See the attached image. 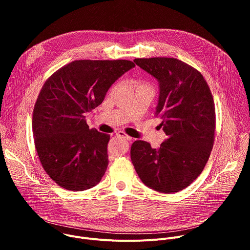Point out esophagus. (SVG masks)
I'll list each match as a JSON object with an SVG mask.
<instances>
[{
  "label": "esophagus",
  "instance_id": "1",
  "mask_svg": "<svg viewBox=\"0 0 250 250\" xmlns=\"http://www.w3.org/2000/svg\"><path fill=\"white\" fill-rule=\"evenodd\" d=\"M117 135L119 136V137H121V138H124V139H125V140H131V137L130 136H128L127 134H125L124 131H118V133H117Z\"/></svg>",
  "mask_w": 250,
  "mask_h": 250
}]
</instances>
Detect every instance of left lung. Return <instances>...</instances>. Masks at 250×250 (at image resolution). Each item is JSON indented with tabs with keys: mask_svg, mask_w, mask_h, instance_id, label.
Masks as SVG:
<instances>
[{
	"mask_svg": "<svg viewBox=\"0 0 250 250\" xmlns=\"http://www.w3.org/2000/svg\"><path fill=\"white\" fill-rule=\"evenodd\" d=\"M133 62L158 81L155 114L165 140L159 148L134 141L130 158L145 185L160 193L188 187L202 173L213 146L215 103L203 75L185 62L167 57L136 58Z\"/></svg>",
	"mask_w": 250,
	"mask_h": 250,
	"instance_id": "1",
	"label": "left lung"
}]
</instances>
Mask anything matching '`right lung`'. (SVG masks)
Masks as SVG:
<instances>
[{"label": "right lung", "mask_w": 250, "mask_h": 250, "mask_svg": "<svg viewBox=\"0 0 250 250\" xmlns=\"http://www.w3.org/2000/svg\"><path fill=\"white\" fill-rule=\"evenodd\" d=\"M134 66L128 60H76L42 86L33 109L32 133L42 167L60 187L84 191L101 181L109 163L110 135L90 129L85 115Z\"/></svg>", "instance_id": "1"}]
</instances>
